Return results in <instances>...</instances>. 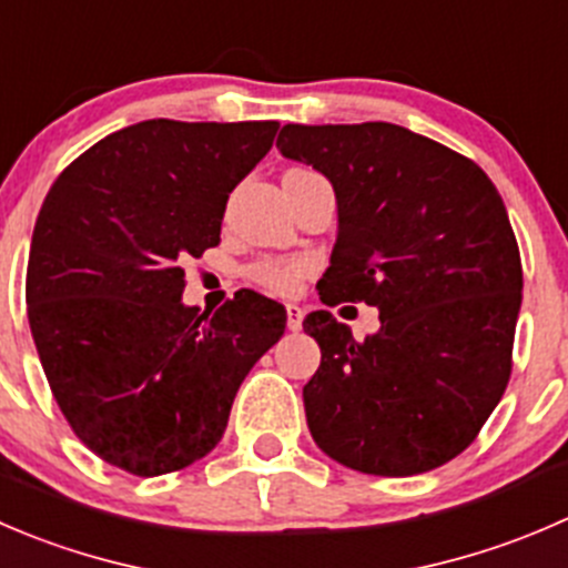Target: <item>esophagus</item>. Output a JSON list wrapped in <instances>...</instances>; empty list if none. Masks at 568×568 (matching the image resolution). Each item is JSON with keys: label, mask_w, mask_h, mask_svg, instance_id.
I'll return each instance as SVG.
<instances>
[{"label": "esophagus", "mask_w": 568, "mask_h": 568, "mask_svg": "<svg viewBox=\"0 0 568 568\" xmlns=\"http://www.w3.org/2000/svg\"><path fill=\"white\" fill-rule=\"evenodd\" d=\"M285 316H288V329H302V318H305V313H302L300 305H285Z\"/></svg>", "instance_id": "1"}]
</instances>
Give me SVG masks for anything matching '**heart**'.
Returning <instances> with one entry per match:
<instances>
[{"mask_svg":"<svg viewBox=\"0 0 568 568\" xmlns=\"http://www.w3.org/2000/svg\"><path fill=\"white\" fill-rule=\"evenodd\" d=\"M307 272V263L302 261H280V257H263V261L252 263L250 277L263 288L274 291V294H294L300 288L302 277Z\"/></svg>","mask_w":568,"mask_h":568,"instance_id":"1","label":"heart"}]
</instances>
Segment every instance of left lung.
Returning a JSON list of instances; mask_svg holds the SVG:
<instances>
[{
  "label": "left lung",
  "instance_id": "obj_1",
  "mask_svg": "<svg viewBox=\"0 0 568 568\" xmlns=\"http://www.w3.org/2000/svg\"><path fill=\"white\" fill-rule=\"evenodd\" d=\"M277 150L338 202L322 302L379 307L363 341L329 311L302 322L322 349L302 388L313 442L363 475L438 469L475 442L514 366L521 257L503 196L475 161L388 121L285 124Z\"/></svg>",
  "mask_w": 568,
  "mask_h": 568
}]
</instances>
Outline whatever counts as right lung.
Returning <instances> with one entry per match:
<instances>
[{
	"label": "right lung",
	"mask_w": 568,
	"mask_h": 568,
	"mask_svg": "<svg viewBox=\"0 0 568 568\" xmlns=\"http://www.w3.org/2000/svg\"><path fill=\"white\" fill-rule=\"evenodd\" d=\"M277 121L124 126L63 169L27 263V318L74 436L138 477L205 458L250 368L283 338L285 307L239 291L183 305L189 257L216 246L235 185Z\"/></svg>",
	"instance_id": "obj_1"
}]
</instances>
